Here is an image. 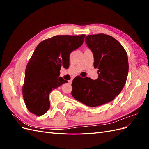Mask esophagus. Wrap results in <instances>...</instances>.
I'll return each mask as SVG.
<instances>
[{
	"mask_svg": "<svg viewBox=\"0 0 149 149\" xmlns=\"http://www.w3.org/2000/svg\"><path fill=\"white\" fill-rule=\"evenodd\" d=\"M72 81H72V80H70L69 81H68L69 84H71V83H72Z\"/></svg>",
	"mask_w": 149,
	"mask_h": 149,
	"instance_id": "1",
	"label": "esophagus"
}]
</instances>
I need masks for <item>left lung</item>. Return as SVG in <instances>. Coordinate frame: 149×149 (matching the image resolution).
<instances>
[{
  "label": "left lung",
  "instance_id": "obj_1",
  "mask_svg": "<svg viewBox=\"0 0 149 149\" xmlns=\"http://www.w3.org/2000/svg\"><path fill=\"white\" fill-rule=\"evenodd\" d=\"M85 38L99 76L95 80L88 77L73 80L71 94L88 106H100L114 100L123 89L129 71L127 55L122 45L110 35H90Z\"/></svg>",
  "mask_w": 149,
  "mask_h": 149
}]
</instances>
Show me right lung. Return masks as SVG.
I'll return each instance as SVG.
<instances>
[{
	"mask_svg": "<svg viewBox=\"0 0 149 149\" xmlns=\"http://www.w3.org/2000/svg\"><path fill=\"white\" fill-rule=\"evenodd\" d=\"M84 37L56 35L38 45L26 65L22 87L25 105L31 113L40 116L48 111L49 93L68 83L59 76L61 68H68L70 53L82 45Z\"/></svg>",
	"mask_w": 149,
	"mask_h": 149,
	"instance_id": "add662e5",
	"label": "right lung"
}]
</instances>
